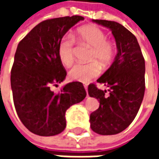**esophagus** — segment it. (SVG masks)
<instances>
[{
    "label": "esophagus",
    "mask_w": 159,
    "mask_h": 159,
    "mask_svg": "<svg viewBox=\"0 0 159 159\" xmlns=\"http://www.w3.org/2000/svg\"><path fill=\"white\" fill-rule=\"evenodd\" d=\"M84 88H85V90H86V92H88V85H84Z\"/></svg>",
    "instance_id": "1"
}]
</instances>
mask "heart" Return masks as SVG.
<instances>
[{"instance_id": "b5f03b06", "label": "heart", "mask_w": 159, "mask_h": 159, "mask_svg": "<svg viewBox=\"0 0 159 159\" xmlns=\"http://www.w3.org/2000/svg\"><path fill=\"white\" fill-rule=\"evenodd\" d=\"M77 41L91 48L89 60L94 61L88 64H76L70 70L69 76L73 80L82 83H89L100 75V66H110L115 55V48L112 42L107 40L103 30L95 25L83 26L77 30ZM74 40L70 36H64L58 45V57L64 66H70L74 59Z\"/></svg>"}]
</instances>
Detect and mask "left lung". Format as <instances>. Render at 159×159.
<instances>
[{"label":"left lung","mask_w":159,"mask_h":159,"mask_svg":"<svg viewBox=\"0 0 159 159\" xmlns=\"http://www.w3.org/2000/svg\"><path fill=\"white\" fill-rule=\"evenodd\" d=\"M93 22L111 30L117 53L110 68L97 82L109 88L99 89L89 85V94L100 102V107L90 114L93 131L102 135L122 132L136 117L145 93V59L136 37L119 23L102 19Z\"/></svg>","instance_id":"1"}]
</instances>
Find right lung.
Segmentation results:
<instances>
[{"label":"right lung","instance_id":"add662e5","mask_svg":"<svg viewBox=\"0 0 159 159\" xmlns=\"http://www.w3.org/2000/svg\"><path fill=\"white\" fill-rule=\"evenodd\" d=\"M83 19L75 15L44 20L18 45L11 70L13 103L19 119L35 134L52 136L61 133L66 126V110L86 97L80 82L67 83L58 93L50 89L66 76L58 57L59 41Z\"/></svg>","mask_w":159,"mask_h":159}]
</instances>
